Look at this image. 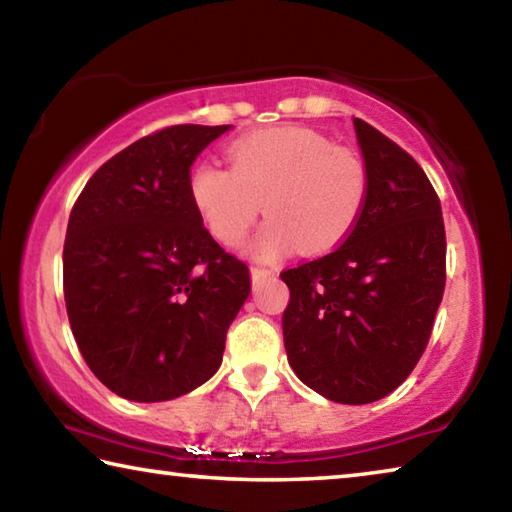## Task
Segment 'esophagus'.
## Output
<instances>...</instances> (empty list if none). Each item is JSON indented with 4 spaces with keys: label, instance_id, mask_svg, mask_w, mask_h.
Segmentation results:
<instances>
[{
    "label": "esophagus",
    "instance_id": "1",
    "mask_svg": "<svg viewBox=\"0 0 512 512\" xmlns=\"http://www.w3.org/2000/svg\"><path fill=\"white\" fill-rule=\"evenodd\" d=\"M250 277H253V282H262V280H268V277H275V271L273 268L250 266Z\"/></svg>",
    "mask_w": 512,
    "mask_h": 512
}]
</instances>
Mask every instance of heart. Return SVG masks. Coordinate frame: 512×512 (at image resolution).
Here are the masks:
<instances>
[{"label":"heart","mask_w":512,"mask_h":512,"mask_svg":"<svg viewBox=\"0 0 512 512\" xmlns=\"http://www.w3.org/2000/svg\"><path fill=\"white\" fill-rule=\"evenodd\" d=\"M230 167L198 162L189 173V198L205 228L237 246L264 212L250 253L282 257L293 246L327 253L359 223L370 194V171L359 151L332 146L311 128L284 126L232 142Z\"/></svg>","instance_id":"b5f03b06"}]
</instances>
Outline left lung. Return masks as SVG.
Masks as SVG:
<instances>
[{
  "instance_id": "8db88e82",
  "label": "left lung",
  "mask_w": 512,
  "mask_h": 512,
  "mask_svg": "<svg viewBox=\"0 0 512 512\" xmlns=\"http://www.w3.org/2000/svg\"><path fill=\"white\" fill-rule=\"evenodd\" d=\"M370 171L368 203L343 244L280 273L289 366L339 404L393 393L427 348L445 291V223L420 164L354 119Z\"/></svg>"
}]
</instances>
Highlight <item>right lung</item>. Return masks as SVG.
Segmentation results:
<instances>
[{"instance_id":"obj_1","label":"right lung","mask_w":512,"mask_h":512,"mask_svg":"<svg viewBox=\"0 0 512 512\" xmlns=\"http://www.w3.org/2000/svg\"><path fill=\"white\" fill-rule=\"evenodd\" d=\"M230 128L142 137L99 167L69 214V325L94 377L124 400L167 402L205 384L250 293L248 266L189 198V167Z\"/></svg>"}]
</instances>
